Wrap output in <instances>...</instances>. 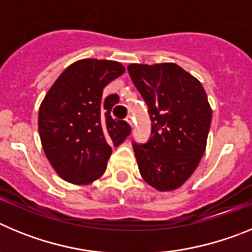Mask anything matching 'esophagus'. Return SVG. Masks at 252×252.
<instances>
[{
  "mask_svg": "<svg viewBox=\"0 0 252 252\" xmlns=\"http://www.w3.org/2000/svg\"><path fill=\"white\" fill-rule=\"evenodd\" d=\"M125 120H126V122H127V124L130 125L131 127H132V126H133V117H132V116L128 115L127 117H126V119H125Z\"/></svg>",
  "mask_w": 252,
  "mask_h": 252,
  "instance_id": "1",
  "label": "esophagus"
}]
</instances>
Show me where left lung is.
Here are the masks:
<instances>
[{"mask_svg":"<svg viewBox=\"0 0 252 252\" xmlns=\"http://www.w3.org/2000/svg\"><path fill=\"white\" fill-rule=\"evenodd\" d=\"M131 81L149 107L151 135L135 144L140 174L159 192L183 186L203 157L212 110L201 82L175 63L130 64Z\"/></svg>","mask_w":252,"mask_h":252,"instance_id":"left-lung-1","label":"left lung"}]
</instances>
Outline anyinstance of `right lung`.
Masks as SVG:
<instances>
[{"label": "right lung", "mask_w": 252, "mask_h": 252, "mask_svg": "<svg viewBox=\"0 0 252 252\" xmlns=\"http://www.w3.org/2000/svg\"><path fill=\"white\" fill-rule=\"evenodd\" d=\"M125 73L119 62L82 59L50 87L39 108L44 153L62 179L84 186L102 177L112 154L130 135V125L112 119L119 95L102 98L104 87Z\"/></svg>", "instance_id": "obj_1"}]
</instances>
